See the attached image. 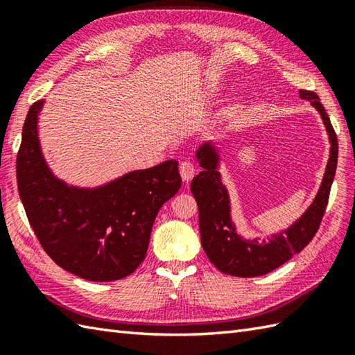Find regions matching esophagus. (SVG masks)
Wrapping results in <instances>:
<instances>
[{
	"instance_id": "esophagus-1",
	"label": "esophagus",
	"mask_w": 355,
	"mask_h": 355,
	"mask_svg": "<svg viewBox=\"0 0 355 355\" xmlns=\"http://www.w3.org/2000/svg\"><path fill=\"white\" fill-rule=\"evenodd\" d=\"M195 172H197V168H195L193 162L184 160L180 163V173H182V178L184 182H191L192 177L195 175Z\"/></svg>"
}]
</instances>
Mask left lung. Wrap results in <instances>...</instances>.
Instances as JSON below:
<instances>
[{"label":"left lung","instance_id":"left-lung-1","mask_svg":"<svg viewBox=\"0 0 355 355\" xmlns=\"http://www.w3.org/2000/svg\"><path fill=\"white\" fill-rule=\"evenodd\" d=\"M299 96L310 101L320 112L331 141L329 160L322 180L319 193L306 212L285 232L276 233L270 241L243 239L235 232L230 220V206L227 189L221 183V175L216 171L218 154L212 145H202L197 150V158L202 171L192 180L191 191L198 205V221L201 244L209 261L225 275L238 277H254L267 275L294 254L302 252L318 233L329 198L331 184L336 175L338 143L337 135L319 96L300 89Z\"/></svg>","mask_w":355,"mask_h":355}]
</instances>
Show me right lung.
Wrapping results in <instances>:
<instances>
[{
    "instance_id": "1",
    "label": "right lung",
    "mask_w": 355,
    "mask_h": 355,
    "mask_svg": "<svg viewBox=\"0 0 355 355\" xmlns=\"http://www.w3.org/2000/svg\"><path fill=\"white\" fill-rule=\"evenodd\" d=\"M44 101L30 107L17 157V180L28 223L59 267L93 282L134 273L148 252L158 210L182 186L178 162L134 171L96 189L58 180L37 139Z\"/></svg>"
}]
</instances>
